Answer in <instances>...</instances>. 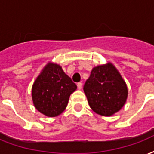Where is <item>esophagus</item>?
Wrapping results in <instances>:
<instances>
[{
	"instance_id": "1",
	"label": "esophagus",
	"mask_w": 154,
	"mask_h": 154,
	"mask_svg": "<svg viewBox=\"0 0 154 154\" xmlns=\"http://www.w3.org/2000/svg\"><path fill=\"white\" fill-rule=\"evenodd\" d=\"M77 88H78V89H79V90H81V89H82V82H78V83H77Z\"/></svg>"
}]
</instances>
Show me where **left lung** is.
<instances>
[{
  "label": "left lung",
  "instance_id": "left-lung-1",
  "mask_svg": "<svg viewBox=\"0 0 154 154\" xmlns=\"http://www.w3.org/2000/svg\"><path fill=\"white\" fill-rule=\"evenodd\" d=\"M90 108L103 116H111L124 106L128 88L111 63L94 67L84 85Z\"/></svg>",
  "mask_w": 154,
  "mask_h": 154
}]
</instances>
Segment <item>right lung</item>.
<instances>
[{
  "label": "right lung",
  "mask_w": 154,
  "mask_h": 154,
  "mask_svg": "<svg viewBox=\"0 0 154 154\" xmlns=\"http://www.w3.org/2000/svg\"><path fill=\"white\" fill-rule=\"evenodd\" d=\"M77 85L59 64L48 63L32 86V99L40 113L55 117L65 110Z\"/></svg>",
  "instance_id": "right-lung-1"
}]
</instances>
